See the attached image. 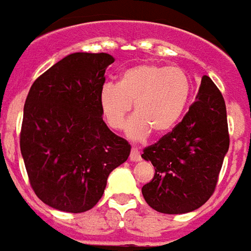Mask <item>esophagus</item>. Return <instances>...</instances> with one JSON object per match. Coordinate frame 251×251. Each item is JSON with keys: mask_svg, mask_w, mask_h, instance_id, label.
<instances>
[{"mask_svg": "<svg viewBox=\"0 0 251 251\" xmlns=\"http://www.w3.org/2000/svg\"><path fill=\"white\" fill-rule=\"evenodd\" d=\"M142 157H140V152L138 149H131V154H129V161H132V162H139Z\"/></svg>", "mask_w": 251, "mask_h": 251, "instance_id": "esophagus-1", "label": "esophagus"}]
</instances>
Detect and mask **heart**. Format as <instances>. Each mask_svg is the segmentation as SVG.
I'll return each instance as SVG.
<instances>
[{"label":"heart","instance_id":"b5f03b06","mask_svg":"<svg viewBox=\"0 0 251 251\" xmlns=\"http://www.w3.org/2000/svg\"><path fill=\"white\" fill-rule=\"evenodd\" d=\"M189 96L191 81L184 70L145 63L127 69L117 85L105 83L99 101L104 120L115 131L126 127L134 104L135 116L127 126V136L142 142L150 131L155 135L172 131L185 111Z\"/></svg>","mask_w":251,"mask_h":251}]
</instances>
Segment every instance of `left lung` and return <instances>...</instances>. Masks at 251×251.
I'll return each instance as SVG.
<instances>
[{"instance_id":"left-lung-1","label":"left lung","mask_w":251,"mask_h":251,"mask_svg":"<svg viewBox=\"0 0 251 251\" xmlns=\"http://www.w3.org/2000/svg\"><path fill=\"white\" fill-rule=\"evenodd\" d=\"M230 136L225 99L207 75L184 119L142 158L155 174L142 188L146 202L162 214H186L212 196Z\"/></svg>"}]
</instances>
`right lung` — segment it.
I'll return each instance as SVG.
<instances>
[{"label":"right lung","instance_id":"add662e5","mask_svg":"<svg viewBox=\"0 0 251 251\" xmlns=\"http://www.w3.org/2000/svg\"><path fill=\"white\" fill-rule=\"evenodd\" d=\"M105 52H74L33 82L26 96L21 155L36 196L50 207L79 214L93 208L108 176L127 161L131 146L108 128L100 108Z\"/></svg>","mask_w":251,"mask_h":251}]
</instances>
